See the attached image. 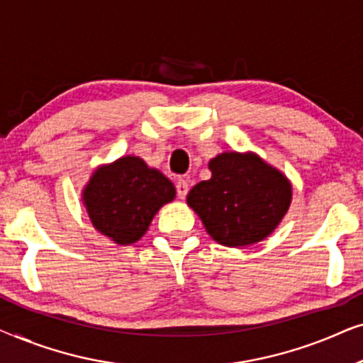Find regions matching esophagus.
<instances>
[{
  "label": "esophagus",
  "mask_w": 363,
  "mask_h": 363,
  "mask_svg": "<svg viewBox=\"0 0 363 363\" xmlns=\"http://www.w3.org/2000/svg\"><path fill=\"white\" fill-rule=\"evenodd\" d=\"M188 190H190V186H188V182L183 180V178H178L177 180V195L180 200H185L186 195H188Z\"/></svg>",
  "instance_id": "obj_1"
}]
</instances>
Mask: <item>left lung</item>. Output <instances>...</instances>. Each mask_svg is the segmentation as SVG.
<instances>
[{"instance_id":"1","label":"left lung","mask_w":363,"mask_h":363,"mask_svg":"<svg viewBox=\"0 0 363 363\" xmlns=\"http://www.w3.org/2000/svg\"><path fill=\"white\" fill-rule=\"evenodd\" d=\"M210 170L186 200L213 240L240 247L269 236L291 205L287 178L252 153H221Z\"/></svg>"}]
</instances>
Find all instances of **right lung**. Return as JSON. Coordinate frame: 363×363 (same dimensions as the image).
I'll use <instances>...</instances> for the list:
<instances>
[{
    "mask_svg": "<svg viewBox=\"0 0 363 363\" xmlns=\"http://www.w3.org/2000/svg\"><path fill=\"white\" fill-rule=\"evenodd\" d=\"M173 198V183L138 157L99 168L84 190L92 225L118 245L140 240L155 213Z\"/></svg>",
    "mask_w": 363,
    "mask_h": 363,
    "instance_id": "right-lung-1",
    "label": "right lung"
}]
</instances>
